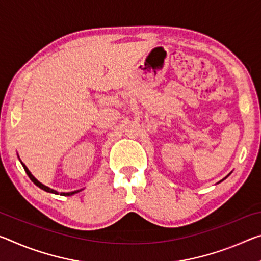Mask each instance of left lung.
I'll return each mask as SVG.
<instances>
[{"instance_id": "left-lung-1", "label": "left lung", "mask_w": 261, "mask_h": 261, "mask_svg": "<svg viewBox=\"0 0 261 261\" xmlns=\"http://www.w3.org/2000/svg\"><path fill=\"white\" fill-rule=\"evenodd\" d=\"M230 174H231V173H229V174H227V175H226V176H225V177H224V179H223V180H225V179H226V177H227V176H229ZM223 180H221V181H220V182H222V181H223ZM220 182H218V184H220Z\"/></svg>"}]
</instances>
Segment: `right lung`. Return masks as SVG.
Segmentation results:
<instances>
[{
	"instance_id": "obj_1",
	"label": "right lung",
	"mask_w": 261,
	"mask_h": 261,
	"mask_svg": "<svg viewBox=\"0 0 261 261\" xmlns=\"http://www.w3.org/2000/svg\"><path fill=\"white\" fill-rule=\"evenodd\" d=\"M19 159V158H18ZM19 161H20V159H19ZM20 164H22V166H23V168H24V171H25V173L28 174V176L30 177V180L32 181V182H34L36 186H38V187L40 188V189H43V190H45V192H47V193H52V194H59L57 192V190H55V189H52V188H49V187H47V186H45V185H43L41 182H39L38 180L36 179V177L31 174V172L29 171L28 169V167L25 166V165H24L22 161H20ZM82 189H80V190H74V192H68V193H60V195H63V196H71V195H74V194H76V193H79V192H81Z\"/></svg>"
}]
</instances>
